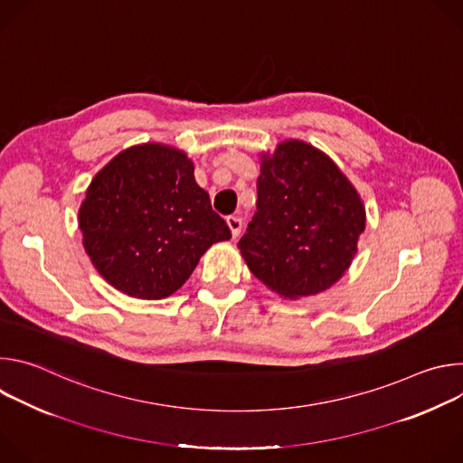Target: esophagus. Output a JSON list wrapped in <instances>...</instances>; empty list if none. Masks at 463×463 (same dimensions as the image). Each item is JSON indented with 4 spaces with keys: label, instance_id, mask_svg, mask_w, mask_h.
<instances>
[{
    "label": "esophagus",
    "instance_id": "34e87169",
    "mask_svg": "<svg viewBox=\"0 0 463 463\" xmlns=\"http://www.w3.org/2000/svg\"><path fill=\"white\" fill-rule=\"evenodd\" d=\"M225 222H227V227H229L232 238H238L240 232H241V220L236 218V216H227Z\"/></svg>",
    "mask_w": 463,
    "mask_h": 463
}]
</instances>
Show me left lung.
<instances>
[{"instance_id":"1","label":"left lung","mask_w":463,"mask_h":463,"mask_svg":"<svg viewBox=\"0 0 463 463\" xmlns=\"http://www.w3.org/2000/svg\"><path fill=\"white\" fill-rule=\"evenodd\" d=\"M256 213L238 249L250 273L282 298L318 295L357 254L366 209L357 188L322 150L286 139L260 154Z\"/></svg>"}]
</instances>
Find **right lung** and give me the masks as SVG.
<instances>
[{
  "label": "right lung",
  "instance_id": "1",
  "mask_svg": "<svg viewBox=\"0 0 463 463\" xmlns=\"http://www.w3.org/2000/svg\"><path fill=\"white\" fill-rule=\"evenodd\" d=\"M79 227L100 277L141 300L175 293L207 249L231 240L194 179L192 159L163 143L129 146L102 166L80 203Z\"/></svg>",
  "mask_w": 463,
  "mask_h": 463
}]
</instances>
